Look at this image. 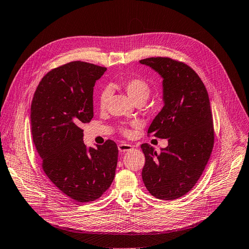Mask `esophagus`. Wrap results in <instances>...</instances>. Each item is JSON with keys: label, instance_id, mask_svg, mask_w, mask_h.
Returning a JSON list of instances; mask_svg holds the SVG:
<instances>
[{"label": "esophagus", "instance_id": "obj_1", "mask_svg": "<svg viewBox=\"0 0 249 249\" xmlns=\"http://www.w3.org/2000/svg\"><path fill=\"white\" fill-rule=\"evenodd\" d=\"M132 149H134V147L131 144H127V143L118 144V150H120V152H126Z\"/></svg>", "mask_w": 249, "mask_h": 249}]
</instances>
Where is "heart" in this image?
Instances as JSON below:
<instances>
[{"label": "heart", "instance_id": "heart-1", "mask_svg": "<svg viewBox=\"0 0 249 249\" xmlns=\"http://www.w3.org/2000/svg\"><path fill=\"white\" fill-rule=\"evenodd\" d=\"M118 85L122 89H124L127 95L131 97L137 104H141L145 102L152 94V86L150 83L143 77H131L127 79H123L118 83ZM110 97V90L108 88H103L100 92L97 98L98 106L101 110H104L106 105ZM134 128H140L142 126V123L139 121H134L128 125L122 124L118 125V129L120 132L125 136V137H131L133 132L129 126Z\"/></svg>", "mask_w": 249, "mask_h": 249}]
</instances>
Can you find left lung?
<instances>
[{"mask_svg":"<svg viewBox=\"0 0 249 249\" xmlns=\"http://www.w3.org/2000/svg\"><path fill=\"white\" fill-rule=\"evenodd\" d=\"M140 63L163 78L164 106L148 135L168 139L159 153L147 143L141 145L146 159L142 177L153 196L172 200L196 185L211 157L215 131L209 95L198 75L182 62L156 56Z\"/></svg>","mask_w":249,"mask_h":249,"instance_id":"1","label":"left lung"}]
</instances>
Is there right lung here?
<instances>
[{
  "label": "right lung",
  "mask_w": 249,
  "mask_h": 249,
  "mask_svg": "<svg viewBox=\"0 0 249 249\" xmlns=\"http://www.w3.org/2000/svg\"><path fill=\"white\" fill-rule=\"evenodd\" d=\"M106 71L86 62H70L50 71L31 102V134L50 180L79 203L99 198L112 183L118 149L112 140L96 149L83 141L82 124L93 118V87Z\"/></svg>",
  "instance_id": "1"
}]
</instances>
